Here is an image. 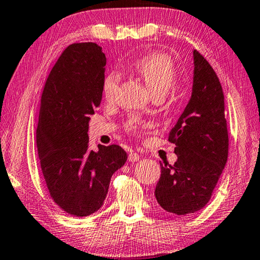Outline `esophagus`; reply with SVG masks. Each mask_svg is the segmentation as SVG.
<instances>
[{
	"instance_id": "34e87169",
	"label": "esophagus",
	"mask_w": 260,
	"mask_h": 260,
	"mask_svg": "<svg viewBox=\"0 0 260 260\" xmlns=\"http://www.w3.org/2000/svg\"><path fill=\"white\" fill-rule=\"evenodd\" d=\"M139 158H140L139 154L135 153V152H131L129 154V157H127V160H129L130 162H137V161H139Z\"/></svg>"
}]
</instances>
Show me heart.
Masks as SVG:
<instances>
[{
	"instance_id": "heart-1",
	"label": "heart",
	"mask_w": 260,
	"mask_h": 260,
	"mask_svg": "<svg viewBox=\"0 0 260 260\" xmlns=\"http://www.w3.org/2000/svg\"><path fill=\"white\" fill-rule=\"evenodd\" d=\"M134 70L142 77L154 95H165L175 84L177 72L174 61L161 52H151L140 57L134 63ZM120 86V75L109 73L103 82V97L113 102Z\"/></svg>"
}]
</instances>
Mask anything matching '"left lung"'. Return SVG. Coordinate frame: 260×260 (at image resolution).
I'll use <instances>...</instances> for the list:
<instances>
[{
  "label": "left lung",
  "instance_id": "left-lung-1",
  "mask_svg": "<svg viewBox=\"0 0 260 260\" xmlns=\"http://www.w3.org/2000/svg\"><path fill=\"white\" fill-rule=\"evenodd\" d=\"M193 57L192 95L169 134L178 158L174 166L161 163V177L155 188L157 203L166 211L179 216L204 208L229 156L221 84L201 53L194 50Z\"/></svg>",
  "mask_w": 260,
  "mask_h": 260
}]
</instances>
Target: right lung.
Returning <instances> with one entry per match:
<instances>
[{"instance_id":"right-lung-1","label":"right lung","mask_w":260,"mask_h":260,"mask_svg":"<svg viewBox=\"0 0 260 260\" xmlns=\"http://www.w3.org/2000/svg\"><path fill=\"white\" fill-rule=\"evenodd\" d=\"M105 65L98 44L68 45L41 97L36 129L41 170L54 203L75 217L102 208L113 174L127 157L118 145L89 149V121L102 102Z\"/></svg>"}]
</instances>
